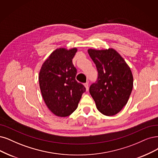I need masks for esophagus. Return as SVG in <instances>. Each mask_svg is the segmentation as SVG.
<instances>
[{
	"label": "esophagus",
	"mask_w": 158,
	"mask_h": 158,
	"mask_svg": "<svg viewBox=\"0 0 158 158\" xmlns=\"http://www.w3.org/2000/svg\"><path fill=\"white\" fill-rule=\"evenodd\" d=\"M84 86H85L86 90H89V83H84Z\"/></svg>",
	"instance_id": "34e87169"
}]
</instances>
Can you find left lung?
Segmentation results:
<instances>
[{
	"label": "left lung",
	"mask_w": 158,
	"mask_h": 158,
	"mask_svg": "<svg viewBox=\"0 0 158 158\" xmlns=\"http://www.w3.org/2000/svg\"><path fill=\"white\" fill-rule=\"evenodd\" d=\"M96 64L98 77L89 92L98 110L106 116L119 113L127 103L133 86V77L124 59L113 48L88 49Z\"/></svg>",
	"instance_id": "8db88e82"
}]
</instances>
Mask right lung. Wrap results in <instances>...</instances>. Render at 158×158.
Segmentation results:
<instances>
[{"instance_id":"obj_1","label":"right lung","mask_w":158,"mask_h":158,"mask_svg":"<svg viewBox=\"0 0 158 158\" xmlns=\"http://www.w3.org/2000/svg\"><path fill=\"white\" fill-rule=\"evenodd\" d=\"M77 49L58 48L43 63L39 73L41 92L47 107L57 116L66 117L77 108L83 85L75 80L77 69L72 59Z\"/></svg>"}]
</instances>
